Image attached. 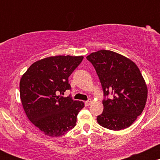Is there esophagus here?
Returning <instances> with one entry per match:
<instances>
[{
	"instance_id": "obj_1",
	"label": "esophagus",
	"mask_w": 160,
	"mask_h": 160,
	"mask_svg": "<svg viewBox=\"0 0 160 160\" xmlns=\"http://www.w3.org/2000/svg\"><path fill=\"white\" fill-rule=\"evenodd\" d=\"M91 102H92V100H91V99H88V100L86 101V102H85L86 105V106H89V104H90Z\"/></svg>"
}]
</instances>
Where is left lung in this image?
<instances>
[{"label":"left lung","mask_w":160,"mask_h":160,"mask_svg":"<svg viewBox=\"0 0 160 160\" xmlns=\"http://www.w3.org/2000/svg\"><path fill=\"white\" fill-rule=\"evenodd\" d=\"M95 68L104 93V110L97 117L103 127L114 131L129 127L142 113L148 88L132 61L113 51L102 49L86 57Z\"/></svg>","instance_id":"8db88e82"}]
</instances>
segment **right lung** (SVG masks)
Segmentation results:
<instances>
[{
    "mask_svg": "<svg viewBox=\"0 0 160 160\" xmlns=\"http://www.w3.org/2000/svg\"><path fill=\"white\" fill-rule=\"evenodd\" d=\"M82 56H57L34 62L22 77L20 98L28 118L45 135L58 137L76 126L84 103L61 95L71 89L68 78Z\"/></svg>",
    "mask_w": 160,
    "mask_h": 160,
    "instance_id": "1",
    "label": "right lung"
}]
</instances>
